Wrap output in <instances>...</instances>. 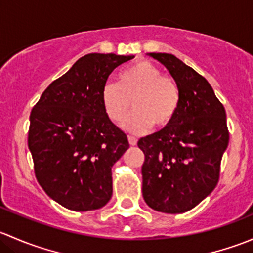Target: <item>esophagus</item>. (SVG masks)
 <instances>
[{"instance_id": "34e87169", "label": "esophagus", "mask_w": 253, "mask_h": 253, "mask_svg": "<svg viewBox=\"0 0 253 253\" xmlns=\"http://www.w3.org/2000/svg\"><path fill=\"white\" fill-rule=\"evenodd\" d=\"M128 142H129V144H131V145H136L137 144V138H136V137H133V136H128Z\"/></svg>"}]
</instances>
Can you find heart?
<instances>
[{
	"instance_id": "heart-1",
	"label": "heart",
	"mask_w": 253,
	"mask_h": 253,
	"mask_svg": "<svg viewBox=\"0 0 253 253\" xmlns=\"http://www.w3.org/2000/svg\"><path fill=\"white\" fill-rule=\"evenodd\" d=\"M180 89L169 76L149 61H138L119 73L116 83H106L101 91L104 111L111 122L119 125L129 109L133 114L125 122L132 132L167 128L172 124L180 108Z\"/></svg>"
}]
</instances>
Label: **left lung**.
<instances>
[{"label": "left lung", "mask_w": 253, "mask_h": 253, "mask_svg": "<svg viewBox=\"0 0 253 253\" xmlns=\"http://www.w3.org/2000/svg\"><path fill=\"white\" fill-rule=\"evenodd\" d=\"M180 89V108L171 125L138 141L144 153L142 192L162 213L187 211L215 188L229 144L226 114L205 77L171 53L150 52Z\"/></svg>", "instance_id": "1"}]
</instances>
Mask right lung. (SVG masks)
<instances>
[{
  "label": "right lung",
  "instance_id": "right-lung-1",
  "mask_svg": "<svg viewBox=\"0 0 253 253\" xmlns=\"http://www.w3.org/2000/svg\"><path fill=\"white\" fill-rule=\"evenodd\" d=\"M133 57L83 56L33 108L28 147L35 176L48 197L65 208L94 211L110 201L111 168L129 144L106 116L101 91L112 71Z\"/></svg>",
  "mask_w": 253,
  "mask_h": 253
}]
</instances>
